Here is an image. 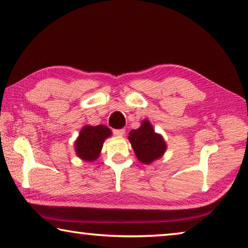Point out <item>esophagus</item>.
I'll return each mask as SVG.
<instances>
[{
    "label": "esophagus",
    "instance_id": "obj_1",
    "mask_svg": "<svg viewBox=\"0 0 248 248\" xmlns=\"http://www.w3.org/2000/svg\"><path fill=\"white\" fill-rule=\"evenodd\" d=\"M113 134H114L115 136H123L125 134V129L123 128H120V129H113Z\"/></svg>",
    "mask_w": 248,
    "mask_h": 248
}]
</instances>
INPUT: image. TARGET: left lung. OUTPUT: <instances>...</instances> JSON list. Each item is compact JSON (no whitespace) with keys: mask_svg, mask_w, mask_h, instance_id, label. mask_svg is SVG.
Wrapping results in <instances>:
<instances>
[{"mask_svg":"<svg viewBox=\"0 0 248 248\" xmlns=\"http://www.w3.org/2000/svg\"><path fill=\"white\" fill-rule=\"evenodd\" d=\"M131 141L136 157L140 162L149 164L159 159L167 149L166 142L159 134H155L148 121L142 122L141 126L129 132Z\"/></svg>","mask_w":248,"mask_h":248,"instance_id":"8db88e82","label":"left lung"}]
</instances>
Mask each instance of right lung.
Listing matches in <instances>:
<instances>
[{
  "instance_id": "1",
  "label": "right lung",
  "mask_w": 248,
  "mask_h": 248,
  "mask_svg": "<svg viewBox=\"0 0 248 248\" xmlns=\"http://www.w3.org/2000/svg\"><path fill=\"white\" fill-rule=\"evenodd\" d=\"M110 135V128L104 125H97V126L87 125L81 129L79 137L75 142L77 155L82 160L93 161L98 158L104 140Z\"/></svg>"
}]
</instances>
